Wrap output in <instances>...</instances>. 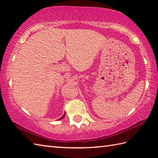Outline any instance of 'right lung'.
Masks as SVG:
<instances>
[{"label":"right lung","instance_id":"add662e5","mask_svg":"<svg viewBox=\"0 0 158 158\" xmlns=\"http://www.w3.org/2000/svg\"><path fill=\"white\" fill-rule=\"evenodd\" d=\"M64 116H65V113H64V115H63V116H62V117H60V118L59 119H62L63 118V117H64Z\"/></svg>","mask_w":158,"mask_h":158}]
</instances>
